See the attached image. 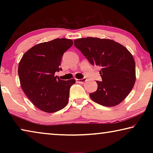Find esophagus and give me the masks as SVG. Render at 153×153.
<instances>
[{"mask_svg": "<svg viewBox=\"0 0 153 153\" xmlns=\"http://www.w3.org/2000/svg\"><path fill=\"white\" fill-rule=\"evenodd\" d=\"M77 82H79V83H82V84H84V82H86L87 81V79L85 78V77H84V78H82V79H77Z\"/></svg>", "mask_w": 153, "mask_h": 153, "instance_id": "esophagus-1", "label": "esophagus"}]
</instances>
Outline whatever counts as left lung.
<instances>
[{"instance_id":"left-lung-1","label":"left lung","mask_w":153,"mask_h":153,"mask_svg":"<svg viewBox=\"0 0 153 153\" xmlns=\"http://www.w3.org/2000/svg\"><path fill=\"white\" fill-rule=\"evenodd\" d=\"M74 45L92 65L102 67V81H97L98 89L90 93V98L108 107L122 102L136 82L135 61L130 52L121 44L105 38H78Z\"/></svg>"}]
</instances>
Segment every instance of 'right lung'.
Segmentation results:
<instances>
[{
    "mask_svg": "<svg viewBox=\"0 0 153 153\" xmlns=\"http://www.w3.org/2000/svg\"><path fill=\"white\" fill-rule=\"evenodd\" d=\"M73 44L67 38L38 44L25 52L19 61L21 87L33 105L44 112L55 113L68 103L69 88L76 80H62L55 73L61 70L62 56Z\"/></svg>",
    "mask_w": 153,
    "mask_h": 153,
    "instance_id": "add662e5",
    "label": "right lung"
}]
</instances>
